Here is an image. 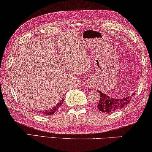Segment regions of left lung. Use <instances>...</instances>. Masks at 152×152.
<instances>
[{
	"mask_svg": "<svg viewBox=\"0 0 152 152\" xmlns=\"http://www.w3.org/2000/svg\"><path fill=\"white\" fill-rule=\"evenodd\" d=\"M99 94V101L97 104V108L102 112L110 113L112 111L118 110V109L123 108L130 102V100L132 97L135 95V93L131 96L124 97L121 99H116L114 97H109V95H105L102 92L97 90Z\"/></svg>",
	"mask_w": 152,
	"mask_h": 152,
	"instance_id": "8db88e82",
	"label": "left lung"
}]
</instances>
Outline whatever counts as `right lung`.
<instances>
[{"mask_svg": "<svg viewBox=\"0 0 152 152\" xmlns=\"http://www.w3.org/2000/svg\"><path fill=\"white\" fill-rule=\"evenodd\" d=\"M63 102H64V99L62 98V100L59 102L57 104L55 107H54L52 109H50L48 110H46V111H38V113H39L40 114H45V115H51V114H55V113L59 109V107H61V105H62ZM36 112H37V111H36Z\"/></svg>", "mask_w": 152, "mask_h": 152, "instance_id": "add662e5", "label": "right lung"}]
</instances>
